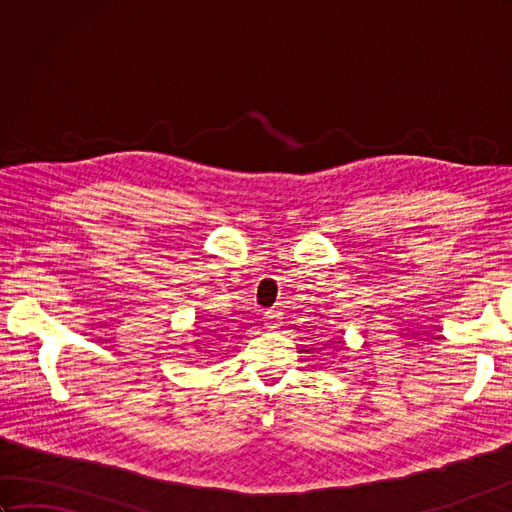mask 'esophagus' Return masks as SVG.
Returning a JSON list of instances; mask_svg holds the SVG:
<instances>
[{
	"instance_id": "34e87169",
	"label": "esophagus",
	"mask_w": 512,
	"mask_h": 512,
	"mask_svg": "<svg viewBox=\"0 0 512 512\" xmlns=\"http://www.w3.org/2000/svg\"><path fill=\"white\" fill-rule=\"evenodd\" d=\"M281 319H284V314L279 310H268L264 312V325L268 330H279L281 328Z\"/></svg>"
}]
</instances>
